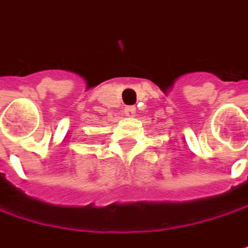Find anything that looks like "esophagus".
I'll return each instance as SVG.
<instances>
[{"label":"esophagus","mask_w":248,"mask_h":248,"mask_svg":"<svg viewBox=\"0 0 248 248\" xmlns=\"http://www.w3.org/2000/svg\"><path fill=\"white\" fill-rule=\"evenodd\" d=\"M135 113H137V108H135V107H132V106L125 107V114H126L128 117H134V116H135Z\"/></svg>","instance_id":"34e87169"}]
</instances>
